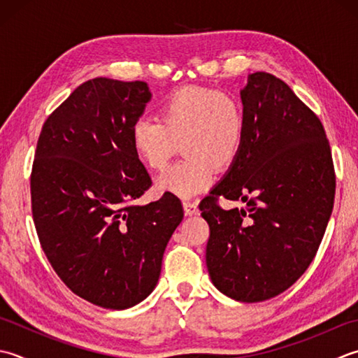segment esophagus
<instances>
[{"label": "esophagus", "mask_w": 358, "mask_h": 358, "mask_svg": "<svg viewBox=\"0 0 358 358\" xmlns=\"http://www.w3.org/2000/svg\"><path fill=\"white\" fill-rule=\"evenodd\" d=\"M183 208H185L186 215H197V214H199L197 203H194V201H183Z\"/></svg>", "instance_id": "obj_1"}]
</instances>
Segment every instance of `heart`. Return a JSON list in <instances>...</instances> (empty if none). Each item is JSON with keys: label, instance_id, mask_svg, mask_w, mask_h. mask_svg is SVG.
Instances as JSON below:
<instances>
[{"label": "heart", "instance_id": "obj_1", "mask_svg": "<svg viewBox=\"0 0 358 358\" xmlns=\"http://www.w3.org/2000/svg\"><path fill=\"white\" fill-rule=\"evenodd\" d=\"M158 122L138 119L133 152L150 169H164L178 144L186 157L157 180L159 192L191 199L213 185L217 169L234 163L245 143L247 117L234 94L203 85L173 90L158 103Z\"/></svg>", "mask_w": 358, "mask_h": 358}]
</instances>
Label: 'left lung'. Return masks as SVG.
Here are the masks:
<instances>
[{"label":"left lung","mask_w":358,"mask_h":358,"mask_svg":"<svg viewBox=\"0 0 358 358\" xmlns=\"http://www.w3.org/2000/svg\"><path fill=\"white\" fill-rule=\"evenodd\" d=\"M241 99L243 147L200 211L215 289L259 303L285 292L313 261L332 214L335 172L323 124L285 82L253 73ZM219 196L245 206L227 212Z\"/></svg>","instance_id":"left-lung-1"}]
</instances>
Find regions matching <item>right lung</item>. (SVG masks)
Instances as JSON below:
<instances>
[{
    "instance_id": "add662e5",
    "label": "right lung",
    "mask_w": 358,
    "mask_h": 358,
    "mask_svg": "<svg viewBox=\"0 0 358 358\" xmlns=\"http://www.w3.org/2000/svg\"><path fill=\"white\" fill-rule=\"evenodd\" d=\"M150 99L145 82L91 79L46 119L35 150L31 199L41 248L69 290L103 309L150 295L183 220L172 194L133 205L152 185L130 143Z\"/></svg>"
}]
</instances>
